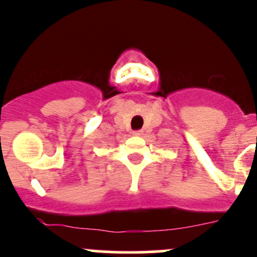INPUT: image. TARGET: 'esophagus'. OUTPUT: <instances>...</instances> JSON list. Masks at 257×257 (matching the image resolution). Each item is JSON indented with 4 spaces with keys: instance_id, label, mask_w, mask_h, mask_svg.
<instances>
[{
    "instance_id": "esophagus-1",
    "label": "esophagus",
    "mask_w": 257,
    "mask_h": 257,
    "mask_svg": "<svg viewBox=\"0 0 257 257\" xmlns=\"http://www.w3.org/2000/svg\"><path fill=\"white\" fill-rule=\"evenodd\" d=\"M143 134V132L142 131H136V132H133V136L134 137H140Z\"/></svg>"
}]
</instances>
